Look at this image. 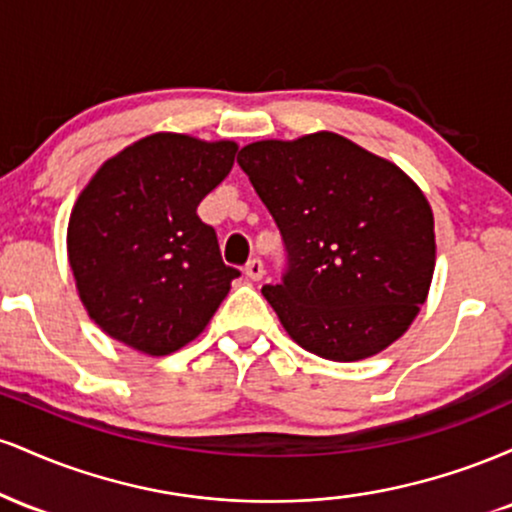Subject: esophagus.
<instances>
[{"instance_id":"34e87169","label":"esophagus","mask_w":512,"mask_h":512,"mask_svg":"<svg viewBox=\"0 0 512 512\" xmlns=\"http://www.w3.org/2000/svg\"><path fill=\"white\" fill-rule=\"evenodd\" d=\"M245 274H248L252 281H260L262 279V276H264V264H262L260 257H252V260L245 264Z\"/></svg>"}]
</instances>
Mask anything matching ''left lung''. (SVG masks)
<instances>
[{
	"label": "left lung",
	"mask_w": 512,
	"mask_h": 512,
	"mask_svg": "<svg viewBox=\"0 0 512 512\" xmlns=\"http://www.w3.org/2000/svg\"><path fill=\"white\" fill-rule=\"evenodd\" d=\"M238 166L284 240L281 281L262 286L284 330L330 361L368 358L402 337L436 264L419 187L332 132L248 144Z\"/></svg>",
	"instance_id": "obj_1"
}]
</instances>
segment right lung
Returning <instances> with one entry per match:
<instances>
[{
	"label": "right lung",
	"mask_w": 512,
	"mask_h": 512,
	"mask_svg": "<svg viewBox=\"0 0 512 512\" xmlns=\"http://www.w3.org/2000/svg\"><path fill=\"white\" fill-rule=\"evenodd\" d=\"M238 146L151 134L105 161L76 199L67 248L81 303L117 342L166 356L197 337L240 269L197 207Z\"/></svg>",
	"instance_id": "1"
}]
</instances>
